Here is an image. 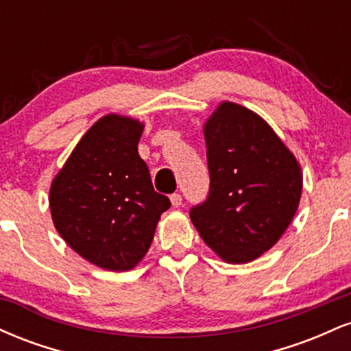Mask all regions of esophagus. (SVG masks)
Instances as JSON below:
<instances>
[{"label": "esophagus", "mask_w": 351, "mask_h": 351, "mask_svg": "<svg viewBox=\"0 0 351 351\" xmlns=\"http://www.w3.org/2000/svg\"><path fill=\"white\" fill-rule=\"evenodd\" d=\"M170 201L175 208L181 206V195H178V193H173V195L170 196Z\"/></svg>", "instance_id": "esophagus-1"}]
</instances>
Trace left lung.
Listing matches in <instances>:
<instances>
[{
  "label": "left lung",
  "instance_id": "8db88e82",
  "mask_svg": "<svg viewBox=\"0 0 351 351\" xmlns=\"http://www.w3.org/2000/svg\"><path fill=\"white\" fill-rule=\"evenodd\" d=\"M203 130L211 183L208 199L189 217L224 263H252L295 216L300 165L271 125L239 104L221 102Z\"/></svg>",
  "mask_w": 351,
  "mask_h": 351
}]
</instances>
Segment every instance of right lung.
<instances>
[{"label": "right lung", "mask_w": 351, "mask_h": 351, "mask_svg": "<svg viewBox=\"0 0 351 351\" xmlns=\"http://www.w3.org/2000/svg\"><path fill=\"white\" fill-rule=\"evenodd\" d=\"M145 125L108 114L84 134L54 176L49 208L67 245L100 269H134L150 249L160 216L171 206L153 189L138 155Z\"/></svg>", "instance_id": "add662e5"}]
</instances>
